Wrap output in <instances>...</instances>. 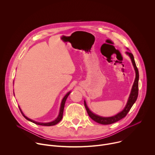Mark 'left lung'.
<instances>
[{
    "instance_id": "obj_1",
    "label": "left lung",
    "mask_w": 155,
    "mask_h": 155,
    "mask_svg": "<svg viewBox=\"0 0 155 155\" xmlns=\"http://www.w3.org/2000/svg\"><path fill=\"white\" fill-rule=\"evenodd\" d=\"M126 54H127L129 56V57L130 58L132 64H133V65H134V69L136 71V78H135L134 84H133V86H132L131 93H130V96L129 97L127 103L125 108H124L123 111H121L120 113L118 114L115 116H114V117H107V118L106 117H102L96 115L94 114L93 113H92L89 110V108H87V107L86 105V102L84 101V106H85V108H86V110L88 115L90 116V117L93 120H94V121H96V122H97L99 124H110L114 123L117 122L118 121L121 120L122 118H123L124 117H125L126 116V115L127 114V113L129 112V110H130L131 107H132V105H133V104L135 103V102L136 101V100L137 99L138 93H139V71H138V69H137V66H136L133 54H132L129 51H127Z\"/></svg>"
}]
</instances>
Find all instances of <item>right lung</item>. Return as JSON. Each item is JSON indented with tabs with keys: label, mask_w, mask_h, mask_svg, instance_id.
<instances>
[{
	"label": "right lung",
	"mask_w": 155,
	"mask_h": 155,
	"mask_svg": "<svg viewBox=\"0 0 155 155\" xmlns=\"http://www.w3.org/2000/svg\"><path fill=\"white\" fill-rule=\"evenodd\" d=\"M70 93H71V92H69L68 93H67V94H66V95L64 96V97L63 98V99H62V102H61V108H60L59 114V115H58V118H57L54 121H52V122H50V123H38V122L34 121H33V120H31V119L28 118V117H26L23 114V113L22 112L21 110V108H20V107H19V110H20V111H21V114H23V117H24L26 120H29V121H31V122H32V123H35V124H38V125L45 126H53V125H55V124H58V123H59V122L62 120V115H63V111H64V105H65V101H66V99H67L68 97V96H69V95L70 94Z\"/></svg>",
	"instance_id": "right-lung-1"
}]
</instances>
